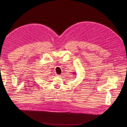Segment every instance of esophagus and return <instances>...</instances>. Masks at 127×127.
Here are the masks:
<instances>
[{
    "mask_svg": "<svg viewBox=\"0 0 127 127\" xmlns=\"http://www.w3.org/2000/svg\"><path fill=\"white\" fill-rule=\"evenodd\" d=\"M63 74H61V75H59L58 76H59V77H63Z\"/></svg>",
    "mask_w": 127,
    "mask_h": 127,
    "instance_id": "obj_1",
    "label": "esophagus"
}]
</instances>
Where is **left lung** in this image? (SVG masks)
<instances>
[{"instance_id": "obj_1", "label": "left lung", "mask_w": 127, "mask_h": 127, "mask_svg": "<svg viewBox=\"0 0 127 127\" xmlns=\"http://www.w3.org/2000/svg\"><path fill=\"white\" fill-rule=\"evenodd\" d=\"M73 75H76V74H75V72H73V74H72Z\"/></svg>"}]
</instances>
